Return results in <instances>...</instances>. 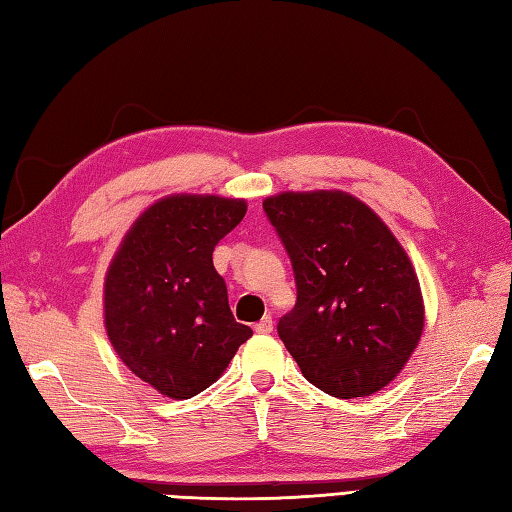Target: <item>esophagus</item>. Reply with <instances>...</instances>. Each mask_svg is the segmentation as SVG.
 Segmentation results:
<instances>
[{
  "label": "esophagus",
  "mask_w": 512,
  "mask_h": 512,
  "mask_svg": "<svg viewBox=\"0 0 512 512\" xmlns=\"http://www.w3.org/2000/svg\"><path fill=\"white\" fill-rule=\"evenodd\" d=\"M256 334H269L274 330V323H272V316H263L260 321L254 325Z\"/></svg>",
  "instance_id": "esophagus-1"
}]
</instances>
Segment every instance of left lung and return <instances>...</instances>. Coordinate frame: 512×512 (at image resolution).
<instances>
[{"mask_svg": "<svg viewBox=\"0 0 512 512\" xmlns=\"http://www.w3.org/2000/svg\"><path fill=\"white\" fill-rule=\"evenodd\" d=\"M296 281L278 336L318 390L336 399L385 388L423 332L419 278L399 240L345 191H285L263 200Z\"/></svg>", "mask_w": 512, "mask_h": 512, "instance_id": "obj_1", "label": "left lung"}]
</instances>
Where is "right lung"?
<instances>
[{"label":"right lung","mask_w":512,"mask_h":512,"mask_svg":"<svg viewBox=\"0 0 512 512\" xmlns=\"http://www.w3.org/2000/svg\"><path fill=\"white\" fill-rule=\"evenodd\" d=\"M245 211L238 198H162L133 223L106 272L104 325L113 350L171 399L209 388L252 336L231 314L211 258Z\"/></svg>","instance_id":"obj_1"}]
</instances>
